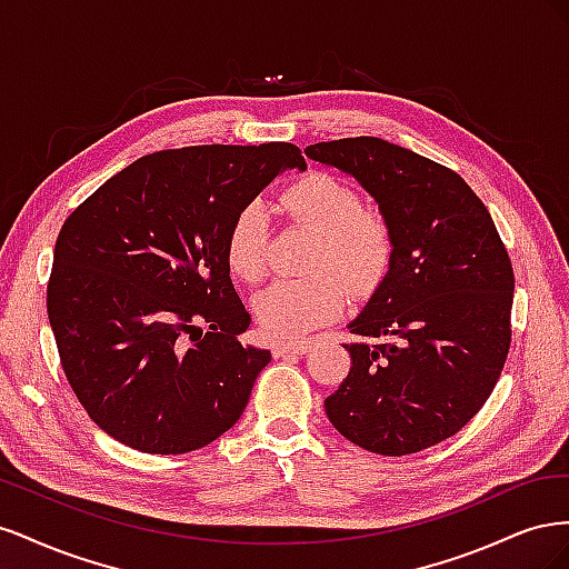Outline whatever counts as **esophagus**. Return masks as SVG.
Here are the masks:
<instances>
[{"label": "esophagus", "mask_w": 569, "mask_h": 569, "mask_svg": "<svg viewBox=\"0 0 569 569\" xmlns=\"http://www.w3.org/2000/svg\"><path fill=\"white\" fill-rule=\"evenodd\" d=\"M306 351H308L306 341H301V343H284V341L272 343V356L274 358H295V356H303Z\"/></svg>", "instance_id": "1"}]
</instances>
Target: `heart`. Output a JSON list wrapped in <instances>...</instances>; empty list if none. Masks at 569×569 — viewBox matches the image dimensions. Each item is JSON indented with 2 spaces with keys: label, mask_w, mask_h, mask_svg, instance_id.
Instances as JSON below:
<instances>
[{
  "label": "heart",
  "mask_w": 569,
  "mask_h": 569,
  "mask_svg": "<svg viewBox=\"0 0 569 569\" xmlns=\"http://www.w3.org/2000/svg\"><path fill=\"white\" fill-rule=\"evenodd\" d=\"M280 211L316 232L301 280H282L256 297L253 313L261 330L282 341L303 339L335 320L349 291L368 297L389 274L396 258V232L377 206L360 203L358 189L327 170H308L284 187ZM226 258L244 282H261L268 272V213L251 199L239 206L226 230Z\"/></svg>",
  "instance_id": "1"
}]
</instances>
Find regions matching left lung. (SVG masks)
Wrapping results in <instances>:
<instances>
[{
    "instance_id": "left-lung-1",
    "label": "left lung",
    "mask_w": 569,
    "mask_h": 569,
    "mask_svg": "<svg viewBox=\"0 0 569 569\" xmlns=\"http://www.w3.org/2000/svg\"><path fill=\"white\" fill-rule=\"evenodd\" d=\"M351 173L396 232V258L349 327L351 370L325 399L339 435L380 456L453 437L487 403L510 351L515 274L491 213L456 170L380 137L306 149Z\"/></svg>"
}]
</instances>
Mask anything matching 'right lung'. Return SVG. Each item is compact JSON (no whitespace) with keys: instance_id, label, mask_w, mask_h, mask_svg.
I'll list each match as a JSON object with an SVG mask.
<instances>
[{"instance_id":"obj_1","label":"right lung","mask_w":569,"mask_h":569,"mask_svg":"<svg viewBox=\"0 0 569 569\" xmlns=\"http://www.w3.org/2000/svg\"><path fill=\"white\" fill-rule=\"evenodd\" d=\"M282 168L289 142L166 149L120 170L66 218L47 313L90 420L142 453L203 449L242 416L270 351L237 341L251 316L226 230Z\"/></svg>"}]
</instances>
